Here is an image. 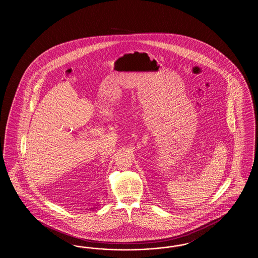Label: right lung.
<instances>
[{"label":"right lung","instance_id":"1","mask_svg":"<svg viewBox=\"0 0 258 258\" xmlns=\"http://www.w3.org/2000/svg\"><path fill=\"white\" fill-rule=\"evenodd\" d=\"M98 206H97V207H93V208H91L90 209V210H92V211H94V210H95V209H98Z\"/></svg>","mask_w":258,"mask_h":258}]
</instances>
